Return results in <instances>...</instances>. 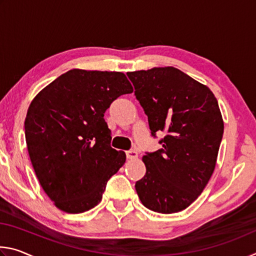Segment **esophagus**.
Wrapping results in <instances>:
<instances>
[{"instance_id": "esophagus-1", "label": "esophagus", "mask_w": 256, "mask_h": 256, "mask_svg": "<svg viewBox=\"0 0 256 256\" xmlns=\"http://www.w3.org/2000/svg\"><path fill=\"white\" fill-rule=\"evenodd\" d=\"M126 157H128V159H136L138 158V152L136 150H128L126 151Z\"/></svg>"}]
</instances>
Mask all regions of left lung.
Here are the masks:
<instances>
[{"label": "left lung", "mask_w": 256, "mask_h": 256, "mask_svg": "<svg viewBox=\"0 0 256 256\" xmlns=\"http://www.w3.org/2000/svg\"><path fill=\"white\" fill-rule=\"evenodd\" d=\"M148 116L151 136L162 146L146 152V172L136 183L146 208L175 214L204 190L214 170L224 134L218 102L206 86L172 66L126 73Z\"/></svg>", "instance_id": "obj_1"}]
</instances>
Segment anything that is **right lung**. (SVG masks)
<instances>
[{
    "instance_id": "obj_1",
    "label": "right lung",
    "mask_w": 256,
    "mask_h": 256,
    "mask_svg": "<svg viewBox=\"0 0 256 256\" xmlns=\"http://www.w3.org/2000/svg\"><path fill=\"white\" fill-rule=\"evenodd\" d=\"M133 88L122 72L73 68L42 90L24 120L30 160L42 190L60 210L96 206L126 159L110 146L104 114Z\"/></svg>"
}]
</instances>
